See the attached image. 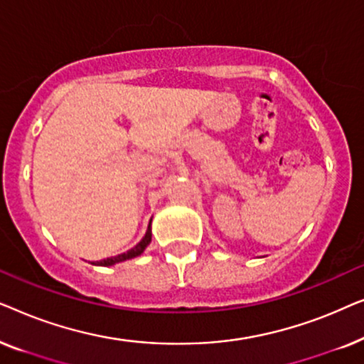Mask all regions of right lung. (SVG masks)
<instances>
[{
	"label": "right lung",
	"instance_id": "right-lung-1",
	"mask_svg": "<svg viewBox=\"0 0 364 364\" xmlns=\"http://www.w3.org/2000/svg\"><path fill=\"white\" fill-rule=\"evenodd\" d=\"M151 238H152V233H151V223H149L147 227V232L146 235H144V238L141 242L137 243L136 247L131 248V250L126 252V253H121V255L117 257H111V258H104V260H99L96 263H92V265H101V267H109V265H114V263H119V262H124V260H129V258H134L137 255H141V253L146 250V247L151 243Z\"/></svg>",
	"mask_w": 364,
	"mask_h": 364
}]
</instances>
